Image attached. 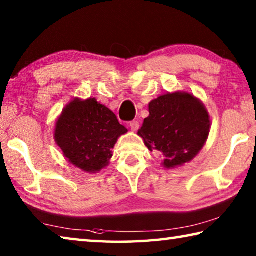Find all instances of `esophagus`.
I'll list each match as a JSON object with an SVG mask.
<instances>
[{
  "label": "esophagus",
  "instance_id": "34e87169",
  "mask_svg": "<svg viewBox=\"0 0 256 256\" xmlns=\"http://www.w3.org/2000/svg\"><path fill=\"white\" fill-rule=\"evenodd\" d=\"M138 126H140V125H138V120H133V122L130 123V128H131V130H132L133 132L138 131Z\"/></svg>",
  "mask_w": 256,
  "mask_h": 256
}]
</instances>
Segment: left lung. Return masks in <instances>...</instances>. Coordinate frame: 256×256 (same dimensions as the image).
<instances>
[{"instance_id": "1", "label": "left lung", "mask_w": 256, "mask_h": 256, "mask_svg": "<svg viewBox=\"0 0 256 256\" xmlns=\"http://www.w3.org/2000/svg\"><path fill=\"white\" fill-rule=\"evenodd\" d=\"M210 115L200 99L186 92H167L149 102V116L138 136L146 148L164 157V168L190 162L204 146Z\"/></svg>"}]
</instances>
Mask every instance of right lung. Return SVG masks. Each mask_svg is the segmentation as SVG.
I'll use <instances>...</instances> for the list:
<instances>
[{"label": "right lung", "mask_w": 256, "mask_h": 256, "mask_svg": "<svg viewBox=\"0 0 256 256\" xmlns=\"http://www.w3.org/2000/svg\"><path fill=\"white\" fill-rule=\"evenodd\" d=\"M125 133L114 112L96 98H74L56 120L54 140L68 162L94 174L108 166L112 148Z\"/></svg>", "instance_id": "right-lung-1"}]
</instances>
